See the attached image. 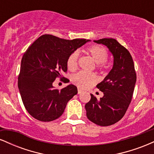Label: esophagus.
Wrapping results in <instances>:
<instances>
[{
  "label": "esophagus",
  "instance_id": "obj_1",
  "mask_svg": "<svg viewBox=\"0 0 154 154\" xmlns=\"http://www.w3.org/2000/svg\"><path fill=\"white\" fill-rule=\"evenodd\" d=\"M77 92H78V94H80V93H82V90L79 89V88H78V90H77Z\"/></svg>",
  "mask_w": 154,
  "mask_h": 154
}]
</instances>
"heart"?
<instances>
[{
  "label": "heart",
  "instance_id": "1",
  "mask_svg": "<svg viewBox=\"0 0 154 154\" xmlns=\"http://www.w3.org/2000/svg\"><path fill=\"white\" fill-rule=\"evenodd\" d=\"M86 51L97 63L98 68L103 69L106 67V60L108 57V52L105 48L100 45H91L88 48ZM78 57L79 54L77 51H74L69 56L66 61V66L69 69L73 71L77 69ZM72 81L79 88H88L98 81V77L94 73L80 71L72 76Z\"/></svg>",
  "mask_w": 154,
  "mask_h": 154
}]
</instances>
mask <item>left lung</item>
Segmentation results:
<instances>
[{"instance_id":"1","label":"left lung","mask_w":154,"mask_h":154,"mask_svg":"<svg viewBox=\"0 0 154 154\" xmlns=\"http://www.w3.org/2000/svg\"><path fill=\"white\" fill-rule=\"evenodd\" d=\"M94 42L109 48L114 56V64L96 86L103 96L98 100L91 94V100L85 107L90 121L100 126H109L123 117L131 102L136 82L135 66L130 52L115 39L103 38Z\"/></svg>"}]
</instances>
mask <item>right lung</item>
Instances as JSON below:
<instances>
[{"instance_id":"obj_1","label":"right lung","mask_w":154,"mask_h":154,"mask_svg":"<svg viewBox=\"0 0 154 154\" xmlns=\"http://www.w3.org/2000/svg\"><path fill=\"white\" fill-rule=\"evenodd\" d=\"M88 41L43 35L24 53L18 88L24 107L35 119L51 122L62 115L69 100L77 93V88L69 85L59 91L53 86V82L57 77L61 78L63 72H66L69 56Z\"/></svg>"}]
</instances>
